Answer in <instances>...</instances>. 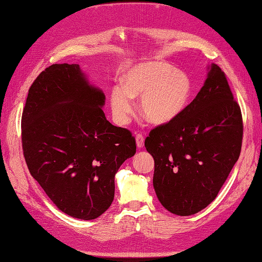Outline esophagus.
<instances>
[{
  "mask_svg": "<svg viewBox=\"0 0 262 262\" xmlns=\"http://www.w3.org/2000/svg\"><path fill=\"white\" fill-rule=\"evenodd\" d=\"M136 143H137V147L138 148H143L144 147V136L138 134L136 136Z\"/></svg>",
  "mask_w": 262,
  "mask_h": 262,
  "instance_id": "1",
  "label": "esophagus"
}]
</instances>
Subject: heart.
<instances>
[{
    "instance_id": "obj_1",
    "label": "heart",
    "mask_w": 262,
    "mask_h": 262,
    "mask_svg": "<svg viewBox=\"0 0 262 262\" xmlns=\"http://www.w3.org/2000/svg\"><path fill=\"white\" fill-rule=\"evenodd\" d=\"M192 82L185 72L166 62H148L132 67L124 76V85H114L109 101L115 121L125 124L134 110V98H140V109L150 123L171 122L185 109Z\"/></svg>"
}]
</instances>
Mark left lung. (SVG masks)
Instances as JSON below:
<instances>
[{"label": "left lung", "instance_id": "left-lung-1", "mask_svg": "<svg viewBox=\"0 0 262 262\" xmlns=\"http://www.w3.org/2000/svg\"><path fill=\"white\" fill-rule=\"evenodd\" d=\"M242 140L241 108L224 72L212 64L194 100L145 139L154 159L153 186L163 207L180 216L207 207L239 158Z\"/></svg>", "mask_w": 262, "mask_h": 262}]
</instances>
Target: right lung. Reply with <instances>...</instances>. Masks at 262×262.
<instances>
[{
	"mask_svg": "<svg viewBox=\"0 0 262 262\" xmlns=\"http://www.w3.org/2000/svg\"><path fill=\"white\" fill-rule=\"evenodd\" d=\"M105 96L79 64H53L30 87L21 116L27 168L63 213L94 220L112 205L115 175L136 153L126 128L104 116Z\"/></svg>",
	"mask_w": 262,
	"mask_h": 262,
	"instance_id": "1",
	"label": "right lung"
}]
</instances>
